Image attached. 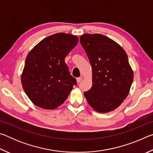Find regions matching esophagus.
Listing matches in <instances>:
<instances>
[{
    "label": "esophagus",
    "instance_id": "34e87169",
    "mask_svg": "<svg viewBox=\"0 0 153 153\" xmlns=\"http://www.w3.org/2000/svg\"><path fill=\"white\" fill-rule=\"evenodd\" d=\"M82 79H83V77H77V78L76 79V80H77V83H79L80 82L82 81Z\"/></svg>",
    "mask_w": 153,
    "mask_h": 153
}]
</instances>
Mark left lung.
I'll return each mask as SVG.
<instances>
[{
	"label": "left lung",
	"mask_w": 153,
	"mask_h": 153,
	"mask_svg": "<svg viewBox=\"0 0 153 153\" xmlns=\"http://www.w3.org/2000/svg\"><path fill=\"white\" fill-rule=\"evenodd\" d=\"M79 40L92 70V86L84 92L85 98L98 113L115 110L128 97L134 79L126 51L115 41L99 33H86Z\"/></svg>",
	"instance_id": "obj_1"
}]
</instances>
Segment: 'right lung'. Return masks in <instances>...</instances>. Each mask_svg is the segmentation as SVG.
<instances>
[{
    "label": "right lung",
    "mask_w": 153,
    "mask_h": 153,
    "mask_svg": "<svg viewBox=\"0 0 153 153\" xmlns=\"http://www.w3.org/2000/svg\"><path fill=\"white\" fill-rule=\"evenodd\" d=\"M78 40L77 36L55 33L44 38L28 53L21 80L33 104L55 109L67 99L76 79L69 74L65 58Z\"/></svg>",
    "instance_id": "right-lung-1"
}]
</instances>
